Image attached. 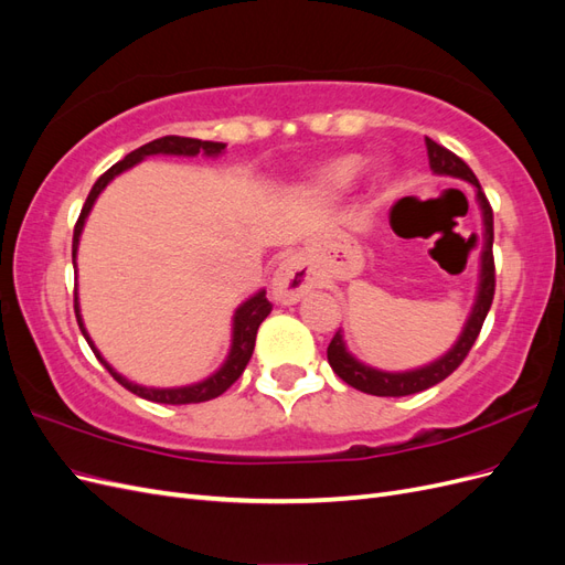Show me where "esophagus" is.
<instances>
[{"mask_svg": "<svg viewBox=\"0 0 565 565\" xmlns=\"http://www.w3.org/2000/svg\"><path fill=\"white\" fill-rule=\"evenodd\" d=\"M318 287V273L303 256H285L270 278V297L276 303H297L303 295Z\"/></svg>", "mask_w": 565, "mask_h": 565, "instance_id": "34e87169", "label": "esophagus"}]
</instances>
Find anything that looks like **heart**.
<instances>
[{
    "label": "heart",
    "mask_w": 565,
    "mask_h": 565,
    "mask_svg": "<svg viewBox=\"0 0 565 565\" xmlns=\"http://www.w3.org/2000/svg\"><path fill=\"white\" fill-rule=\"evenodd\" d=\"M363 160L358 156H341L322 164L313 177L306 181V193L320 198V200H332L344 195L353 185L358 172H361Z\"/></svg>",
    "instance_id": "heart-1"
}]
</instances>
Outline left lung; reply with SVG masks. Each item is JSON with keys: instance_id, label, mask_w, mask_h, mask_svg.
<instances>
[{"instance_id": "left-lung-1", "label": "left lung", "mask_w": 565, "mask_h": 565, "mask_svg": "<svg viewBox=\"0 0 565 565\" xmlns=\"http://www.w3.org/2000/svg\"><path fill=\"white\" fill-rule=\"evenodd\" d=\"M426 152H429V167L431 172L438 177H450V179H461L469 181L476 188V202L478 210H481V221H483V235H481V264H478V285H476V299L471 306V313L467 316L465 328H461L459 337L455 344L443 353L436 361L426 363L415 370H403V372H386L370 367L363 361L349 351L344 332L337 330L332 337L330 347H328V361L332 370L344 380L349 386L370 393V396H409V393H419L424 388H431L438 382H443L452 374L459 363L465 361L467 353L471 351L473 341L483 328V320L492 306L494 297V262H492V210L490 202L486 200V193L481 191V183H478L476 174L469 169L465 160H459L455 152L448 148L438 146L436 141L426 139Z\"/></svg>"}]
</instances>
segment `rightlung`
Listing matches in <instances>:
<instances>
[{
	"label": "right lung",
	"mask_w": 565,
	"mask_h": 565,
	"mask_svg": "<svg viewBox=\"0 0 565 565\" xmlns=\"http://www.w3.org/2000/svg\"><path fill=\"white\" fill-rule=\"evenodd\" d=\"M226 143H218V141H200V139H185V136H162V139L150 141L141 148L131 150L125 160H119L117 164H113L108 172L100 177L92 193L84 202L82 214L75 224V233H73V266L77 268V249H79V237L84 231V224H87L89 212L94 207V202L98 200V195L106 191V185L119 177L127 169H131L134 164L143 162L150 156H177V158H195V156H204V158H218L224 156ZM270 301L266 299V289H259V292H254L249 299H245L241 306H237L235 313H233V324H231V349L226 361L221 363L210 377H204L200 382L193 384H185V386H143V384H136L131 380H127L125 374H119L100 351L96 349L94 339L89 337L87 328H84V320H82V311H79V295H77V287H75V316H77V324L87 339V344L92 347L94 355L100 361L113 377L122 384L125 388H129L136 396H141L146 401L152 403H164V405H188V403H204V401H212L216 396H221L241 374L245 372L252 351H254V341H256V330H259V324L266 320V316L270 313Z\"/></svg>",
	"instance_id": "obj_1"
}]
</instances>
